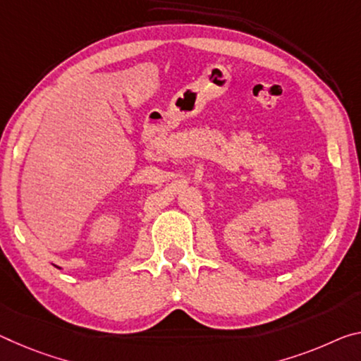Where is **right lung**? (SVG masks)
Returning <instances> with one entry per match:
<instances>
[{"instance_id":"right-lung-1","label":"right lung","mask_w":361,"mask_h":361,"mask_svg":"<svg viewBox=\"0 0 361 361\" xmlns=\"http://www.w3.org/2000/svg\"><path fill=\"white\" fill-rule=\"evenodd\" d=\"M57 268H61V267H57Z\"/></svg>"}]
</instances>
